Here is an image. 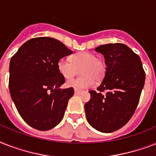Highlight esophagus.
I'll return each instance as SVG.
<instances>
[{
    "label": "esophagus",
    "mask_w": 156,
    "mask_h": 156,
    "mask_svg": "<svg viewBox=\"0 0 156 156\" xmlns=\"http://www.w3.org/2000/svg\"><path fill=\"white\" fill-rule=\"evenodd\" d=\"M82 92V90H74V94H80Z\"/></svg>",
    "instance_id": "1"
}]
</instances>
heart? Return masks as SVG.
<instances>
[{
    "label": "heart",
    "mask_w": 156,
    "mask_h": 156,
    "mask_svg": "<svg viewBox=\"0 0 156 156\" xmlns=\"http://www.w3.org/2000/svg\"><path fill=\"white\" fill-rule=\"evenodd\" d=\"M81 67L80 73L83 76L68 81L67 87L76 90L89 88L94 86L95 80H101L106 72L104 62L90 52H78L70 57V61L61 58L58 62V70L66 79L74 78Z\"/></svg>",
    "instance_id": "obj_1"
}]
</instances>
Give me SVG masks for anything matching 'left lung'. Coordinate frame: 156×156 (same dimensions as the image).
Wrapping results in <instances>:
<instances>
[{
	"instance_id": "8db88e82",
	"label": "left lung",
	"mask_w": 156,
	"mask_h": 156,
	"mask_svg": "<svg viewBox=\"0 0 156 156\" xmlns=\"http://www.w3.org/2000/svg\"><path fill=\"white\" fill-rule=\"evenodd\" d=\"M95 51L104 56L107 68L97 91H89L90 100L85 104L86 117L96 130L113 132L127 123L135 113L145 82V71L139 55L122 43L99 45Z\"/></svg>"
}]
</instances>
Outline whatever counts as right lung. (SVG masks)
Segmentation results:
<instances>
[{"label": "right lung", "instance_id": "1", "mask_svg": "<svg viewBox=\"0 0 156 156\" xmlns=\"http://www.w3.org/2000/svg\"><path fill=\"white\" fill-rule=\"evenodd\" d=\"M73 53L57 39L40 37L27 41L12 57L9 87L19 115L39 131L62 121L74 88L60 89L65 78L58 62Z\"/></svg>", "mask_w": 156, "mask_h": 156}]
</instances>
